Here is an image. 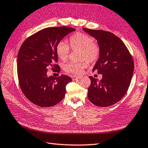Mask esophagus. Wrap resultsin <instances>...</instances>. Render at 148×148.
<instances>
[{
    "label": "esophagus",
    "instance_id": "obj_1",
    "mask_svg": "<svg viewBox=\"0 0 148 148\" xmlns=\"http://www.w3.org/2000/svg\"><path fill=\"white\" fill-rule=\"evenodd\" d=\"M82 77V76H72V79H73V80H76V79H80Z\"/></svg>",
    "mask_w": 148,
    "mask_h": 148
}]
</instances>
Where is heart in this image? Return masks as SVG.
Segmentation results:
<instances>
[{
  "instance_id": "obj_1",
  "label": "heart",
  "mask_w": 148,
  "mask_h": 148,
  "mask_svg": "<svg viewBox=\"0 0 148 148\" xmlns=\"http://www.w3.org/2000/svg\"><path fill=\"white\" fill-rule=\"evenodd\" d=\"M70 43L72 50H80V60H83L79 62L71 61L66 63L63 66L65 71L73 74H80L87 66L88 60V62L93 63L98 60L100 55V48L95 43L92 37L85 34L78 33L71 37ZM56 52L60 59L65 61L69 58L71 49L66 41H61L57 45Z\"/></svg>"
}]
</instances>
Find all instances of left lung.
Listing matches in <instances>:
<instances>
[{"label":"left lung","instance_id":"1","mask_svg":"<svg viewBox=\"0 0 148 148\" xmlns=\"http://www.w3.org/2000/svg\"><path fill=\"white\" fill-rule=\"evenodd\" d=\"M83 29L97 40L100 55L93 71L102 74L99 82L89 76L88 98L96 106H111L124 96L130 87L134 71L132 56L122 40L111 32Z\"/></svg>","mask_w":148,"mask_h":148}]
</instances>
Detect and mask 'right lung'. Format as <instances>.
<instances>
[{"label": "right lung", "mask_w": 148, "mask_h": 148, "mask_svg": "<svg viewBox=\"0 0 148 148\" xmlns=\"http://www.w3.org/2000/svg\"><path fill=\"white\" fill-rule=\"evenodd\" d=\"M72 28L50 27L26 39L17 56L18 79L21 90L32 103L41 107L55 106L65 97L66 85L71 77L62 74L47 76V70L60 72L56 48Z\"/></svg>", "instance_id": "1"}]
</instances>
